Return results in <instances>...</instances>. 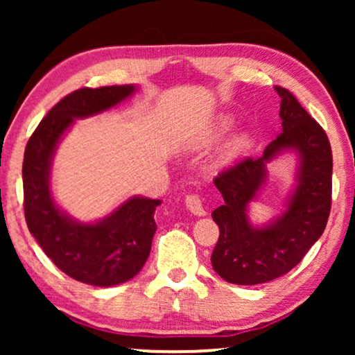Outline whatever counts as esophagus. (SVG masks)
I'll return each mask as SVG.
<instances>
[{
  "label": "esophagus",
  "mask_w": 355,
  "mask_h": 355,
  "mask_svg": "<svg viewBox=\"0 0 355 355\" xmlns=\"http://www.w3.org/2000/svg\"><path fill=\"white\" fill-rule=\"evenodd\" d=\"M186 207L189 208V211L193 213L196 216H205L207 211L203 208L202 198L197 196V193H191V196L186 197Z\"/></svg>",
  "instance_id": "34e87169"
}]
</instances>
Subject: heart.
Instances as JSON below:
<instances>
[{
    "label": "heart",
    "instance_id": "heart-1",
    "mask_svg": "<svg viewBox=\"0 0 355 355\" xmlns=\"http://www.w3.org/2000/svg\"><path fill=\"white\" fill-rule=\"evenodd\" d=\"M230 128H231V119L227 118V116H221V118H218L216 123L213 124L211 128L207 130V132L202 134V137L198 139V144L205 145V144L215 142V140L220 139L221 135L225 134ZM245 144H247V139L242 137V135H239V137H236V139H232L230 145L226 147L225 159H231L232 157H236V155L239 153L241 150H244Z\"/></svg>",
    "mask_w": 355,
    "mask_h": 355
}]
</instances>
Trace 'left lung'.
Wrapping results in <instances>:
<instances>
[{
	"label": "left lung",
	"mask_w": 355,
	"mask_h": 355,
	"mask_svg": "<svg viewBox=\"0 0 355 355\" xmlns=\"http://www.w3.org/2000/svg\"><path fill=\"white\" fill-rule=\"evenodd\" d=\"M275 90L283 132L260 158L242 159L215 178L225 203L211 213L220 227L211 265L232 284L268 283L293 270L323 234L331 210L333 155L327 132L289 90ZM288 149L298 153L300 168L286 210L268 225L252 227L246 205L266 180V164Z\"/></svg>",
	"instance_id": "1"
}]
</instances>
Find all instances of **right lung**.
Masks as SVG:
<instances>
[{
    "label": "right lung",
    "instance_id": "add662e5",
    "mask_svg": "<svg viewBox=\"0 0 355 355\" xmlns=\"http://www.w3.org/2000/svg\"><path fill=\"white\" fill-rule=\"evenodd\" d=\"M135 92V85L79 89L53 106L28 139L22 164L24 211L31 234L53 263L76 281L108 288L142 270L157 231L162 200L130 197L96 223H82L56 205L50 169L56 147L74 119L103 113Z\"/></svg>",
    "mask_w": 355,
    "mask_h": 355
}]
</instances>
